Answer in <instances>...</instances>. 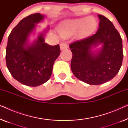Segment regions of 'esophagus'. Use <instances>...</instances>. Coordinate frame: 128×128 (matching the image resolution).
<instances>
[{"instance_id":"obj_1","label":"esophagus","mask_w":128,"mask_h":128,"mask_svg":"<svg viewBox=\"0 0 128 128\" xmlns=\"http://www.w3.org/2000/svg\"><path fill=\"white\" fill-rule=\"evenodd\" d=\"M68 48V45L65 43H61L60 44V49L61 50H66Z\"/></svg>"}]
</instances>
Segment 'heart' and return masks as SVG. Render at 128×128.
<instances>
[{
    "label": "heart",
    "mask_w": 128,
    "mask_h": 128,
    "mask_svg": "<svg viewBox=\"0 0 128 128\" xmlns=\"http://www.w3.org/2000/svg\"><path fill=\"white\" fill-rule=\"evenodd\" d=\"M97 27V22L93 17H84L65 20L60 24L58 32L63 37L71 36L78 32L80 36L92 34Z\"/></svg>",
    "instance_id": "heart-1"
}]
</instances>
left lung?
<instances>
[{"instance_id":"8db88e82","label":"left lung","mask_w":128,"mask_h":128,"mask_svg":"<svg viewBox=\"0 0 128 128\" xmlns=\"http://www.w3.org/2000/svg\"><path fill=\"white\" fill-rule=\"evenodd\" d=\"M99 28L95 34L69 45L72 52L71 69L78 79L99 85L112 79L123 60L122 38L114 26L98 14Z\"/></svg>"}]
</instances>
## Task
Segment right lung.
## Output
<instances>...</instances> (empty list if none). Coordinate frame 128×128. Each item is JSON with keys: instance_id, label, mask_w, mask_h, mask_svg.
I'll list each match as a JSON object with an SVG mask.
<instances>
[{"instance_id": "right-lung-1", "label": "right lung", "mask_w": 128, "mask_h": 128, "mask_svg": "<svg viewBox=\"0 0 128 128\" xmlns=\"http://www.w3.org/2000/svg\"><path fill=\"white\" fill-rule=\"evenodd\" d=\"M46 16L33 14L20 21L8 38L6 52L7 67L14 78L24 85L36 87L50 79L53 65L60 55L59 45L45 42L49 26L36 32L37 24ZM37 36L32 40V36Z\"/></svg>"}]
</instances>
